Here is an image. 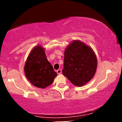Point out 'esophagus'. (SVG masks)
Masks as SVG:
<instances>
[{
  "mask_svg": "<svg viewBox=\"0 0 122 122\" xmlns=\"http://www.w3.org/2000/svg\"><path fill=\"white\" fill-rule=\"evenodd\" d=\"M57 74H58V75H60V74H61V73H62V71H61V69H58L57 71Z\"/></svg>",
  "mask_w": 122,
  "mask_h": 122,
  "instance_id": "obj_1",
  "label": "esophagus"
}]
</instances>
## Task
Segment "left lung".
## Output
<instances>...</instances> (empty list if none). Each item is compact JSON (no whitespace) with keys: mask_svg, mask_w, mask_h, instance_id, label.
Listing matches in <instances>:
<instances>
[{"mask_svg":"<svg viewBox=\"0 0 122 122\" xmlns=\"http://www.w3.org/2000/svg\"><path fill=\"white\" fill-rule=\"evenodd\" d=\"M97 66V57L91 47L80 40L73 41L67 46L62 73L73 84H86L94 76Z\"/></svg>","mask_w":122,"mask_h":122,"instance_id":"8db88e82","label":"left lung"}]
</instances>
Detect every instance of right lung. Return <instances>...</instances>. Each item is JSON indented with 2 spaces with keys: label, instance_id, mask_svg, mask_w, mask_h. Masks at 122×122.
I'll return each instance as SVG.
<instances>
[{
  "label": "right lung",
  "instance_id": "1",
  "mask_svg": "<svg viewBox=\"0 0 122 122\" xmlns=\"http://www.w3.org/2000/svg\"><path fill=\"white\" fill-rule=\"evenodd\" d=\"M24 71L31 84L42 89L51 85L57 76L41 45L36 46L31 50L25 62Z\"/></svg>",
  "mask_w": 122,
  "mask_h": 122
}]
</instances>
